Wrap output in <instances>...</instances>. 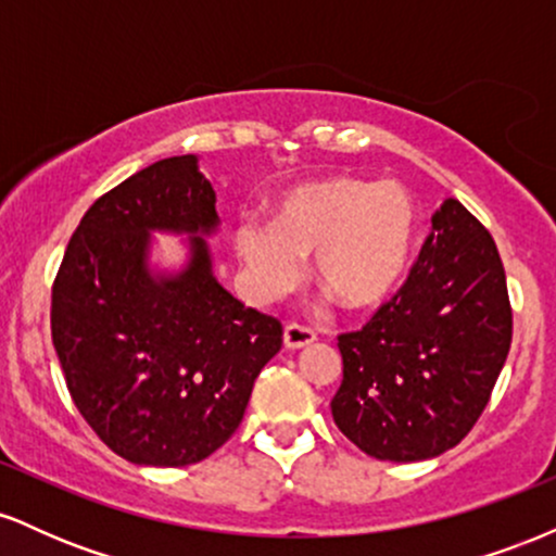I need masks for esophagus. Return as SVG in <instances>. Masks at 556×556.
<instances>
[{
  "label": "esophagus",
  "instance_id": "obj_1",
  "mask_svg": "<svg viewBox=\"0 0 556 556\" xmlns=\"http://www.w3.org/2000/svg\"><path fill=\"white\" fill-rule=\"evenodd\" d=\"M316 342V331L311 327H303V324H287L285 327V348L298 350L305 348V344Z\"/></svg>",
  "mask_w": 556,
  "mask_h": 556
}]
</instances>
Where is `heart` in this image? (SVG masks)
I'll use <instances>...</instances> for the list:
<instances>
[{
  "label": "heart",
  "instance_id": "1",
  "mask_svg": "<svg viewBox=\"0 0 556 556\" xmlns=\"http://www.w3.org/2000/svg\"><path fill=\"white\" fill-rule=\"evenodd\" d=\"M416 240V203L400 182L334 175L292 188L271 225L248 219L238 251L258 298L290 290L316 253L318 285L344 308H368L400 285Z\"/></svg>",
  "mask_w": 556,
  "mask_h": 556
}]
</instances>
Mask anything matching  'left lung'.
<instances>
[{
    "instance_id": "8db88e82",
    "label": "left lung",
    "mask_w": 556,
    "mask_h": 556,
    "mask_svg": "<svg viewBox=\"0 0 556 556\" xmlns=\"http://www.w3.org/2000/svg\"><path fill=\"white\" fill-rule=\"evenodd\" d=\"M509 342L513 308L496 242L446 198L397 295L361 331L340 334L337 429L376 460L442 455L481 418Z\"/></svg>"
}]
</instances>
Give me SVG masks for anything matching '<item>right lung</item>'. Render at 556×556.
Instances as JSON below:
<instances>
[{"label": "right lung", "instance_id": "obj_1", "mask_svg": "<svg viewBox=\"0 0 556 556\" xmlns=\"http://www.w3.org/2000/svg\"><path fill=\"white\" fill-rule=\"evenodd\" d=\"M219 227L198 156L136 172L88 208L52 287V342L70 397L136 465L206 460L232 437L282 324L216 282L203 235ZM151 231L190 233L177 275L148 266Z\"/></svg>", "mask_w": 556, "mask_h": 556}]
</instances>
